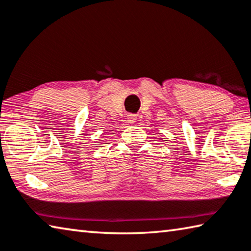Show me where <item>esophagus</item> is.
<instances>
[{"instance_id": "34e87169", "label": "esophagus", "mask_w": 251, "mask_h": 251, "mask_svg": "<svg viewBox=\"0 0 251 251\" xmlns=\"http://www.w3.org/2000/svg\"><path fill=\"white\" fill-rule=\"evenodd\" d=\"M136 115H134V114H129L128 116H127V121H128V123H130V124H134V123L136 122Z\"/></svg>"}]
</instances>
